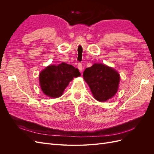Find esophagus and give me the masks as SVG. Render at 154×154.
<instances>
[{
  "label": "esophagus",
  "instance_id": "esophagus-1",
  "mask_svg": "<svg viewBox=\"0 0 154 154\" xmlns=\"http://www.w3.org/2000/svg\"><path fill=\"white\" fill-rule=\"evenodd\" d=\"M78 69L80 70V72H82L83 67H82V64L81 63H78Z\"/></svg>",
  "mask_w": 154,
  "mask_h": 154
}]
</instances>
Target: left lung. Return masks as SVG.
I'll use <instances>...</instances> for the list:
<instances>
[{"mask_svg": "<svg viewBox=\"0 0 154 154\" xmlns=\"http://www.w3.org/2000/svg\"><path fill=\"white\" fill-rule=\"evenodd\" d=\"M84 80L89 86L92 95L99 101L112 97L118 90L120 76L113 68L102 63H94L83 72Z\"/></svg>", "mask_w": 154, "mask_h": 154, "instance_id": "obj_1", "label": "left lung"}]
</instances>
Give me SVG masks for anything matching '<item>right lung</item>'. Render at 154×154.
I'll return each mask as SVG.
<instances>
[{
    "instance_id": "obj_1",
    "label": "right lung",
    "mask_w": 154,
    "mask_h": 154,
    "mask_svg": "<svg viewBox=\"0 0 154 154\" xmlns=\"http://www.w3.org/2000/svg\"><path fill=\"white\" fill-rule=\"evenodd\" d=\"M80 75L77 68L66 63L49 66L40 73L41 89L46 96L57 98L63 94L65 88L73 78Z\"/></svg>"
}]
</instances>
